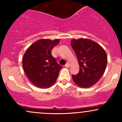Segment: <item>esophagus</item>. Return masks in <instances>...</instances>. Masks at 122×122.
Listing matches in <instances>:
<instances>
[{
    "mask_svg": "<svg viewBox=\"0 0 122 122\" xmlns=\"http://www.w3.org/2000/svg\"><path fill=\"white\" fill-rule=\"evenodd\" d=\"M70 66H71V64H70V62H67L66 64L65 65V66L67 67V68H69V67H70Z\"/></svg>",
    "mask_w": 122,
    "mask_h": 122,
    "instance_id": "esophagus-1",
    "label": "esophagus"
}]
</instances>
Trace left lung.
<instances>
[{
  "mask_svg": "<svg viewBox=\"0 0 122 122\" xmlns=\"http://www.w3.org/2000/svg\"><path fill=\"white\" fill-rule=\"evenodd\" d=\"M71 46L80 66L79 73L72 75L74 82L81 88L93 86L105 72L107 64L106 52L100 45L89 39H73Z\"/></svg>",
  "mask_w": 122,
  "mask_h": 122,
  "instance_id": "left-lung-1",
  "label": "left lung"
}]
</instances>
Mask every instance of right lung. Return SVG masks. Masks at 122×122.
Listing matches in <instances>:
<instances>
[{"label": "right lung", "instance_id": "1", "mask_svg": "<svg viewBox=\"0 0 122 122\" xmlns=\"http://www.w3.org/2000/svg\"><path fill=\"white\" fill-rule=\"evenodd\" d=\"M60 40L42 39L35 42L25 52L23 68L29 80L40 88H49L56 82L62 66L51 56Z\"/></svg>", "mask_w": 122, "mask_h": 122}]
</instances>
